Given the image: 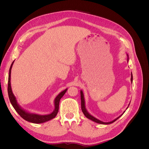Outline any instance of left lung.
Returning <instances> with one entry per match:
<instances>
[{"label": "left lung", "mask_w": 149, "mask_h": 149, "mask_svg": "<svg viewBox=\"0 0 149 149\" xmlns=\"http://www.w3.org/2000/svg\"><path fill=\"white\" fill-rule=\"evenodd\" d=\"M127 62H128V61H129V60L128 54H127ZM130 81H131V83H132L133 76H132V73H131V78H130ZM80 93H81V110H82V111H83V112L84 115L86 117V118H87L88 119H90V120H91L93 121V122H95V123H97V124L107 125V124H110L113 123H114V122H115L116 120H118V119L120 118V117H121L122 116H123V114L125 112V111H124L123 112V114H120L119 117H118V118H117L114 119V120H112V121L108 122V123H104V122H102V121H101V120H99L98 119L96 118L95 117H94V116H92L91 114L89 113V112L87 111L86 108L84 96V93H83V91H82V90H81V91H80ZM130 102H129V104L128 106L127 107V108H126V109H127V108H128V107H129V104H130Z\"/></svg>", "instance_id": "1"}]
</instances>
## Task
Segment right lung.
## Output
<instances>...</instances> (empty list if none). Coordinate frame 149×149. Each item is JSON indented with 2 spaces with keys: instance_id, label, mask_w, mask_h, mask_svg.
Masks as SVG:
<instances>
[{
  "instance_id": "1",
  "label": "right lung",
  "mask_w": 149,
  "mask_h": 149,
  "mask_svg": "<svg viewBox=\"0 0 149 149\" xmlns=\"http://www.w3.org/2000/svg\"><path fill=\"white\" fill-rule=\"evenodd\" d=\"M13 63H14V61L12 62V63L9 69V73H8V97H9L11 104L12 105L13 108H14L16 112L25 120L30 122V123H35V124L43 123H45V122L50 120L53 118H55L58 114V109H59L60 101L61 100V98L64 96V94L67 91L68 88L65 89L63 91L60 92L55 98V100H54V106H55V107H54V110L52 112H51V113L46 114V115H40L36 113H33V112H30L27 111H26L25 109H23V108H22L19 104H18L17 99L14 96V94H13L12 90L11 83H10L11 70H12Z\"/></svg>"
}]
</instances>
